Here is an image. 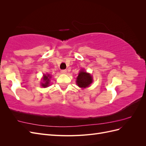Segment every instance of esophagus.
I'll return each instance as SVG.
<instances>
[{
  "instance_id": "obj_1",
  "label": "esophagus",
  "mask_w": 146,
  "mask_h": 146,
  "mask_svg": "<svg viewBox=\"0 0 146 146\" xmlns=\"http://www.w3.org/2000/svg\"><path fill=\"white\" fill-rule=\"evenodd\" d=\"M61 72L62 73V74H65L67 73V70H66V69H64V70H61Z\"/></svg>"
}]
</instances>
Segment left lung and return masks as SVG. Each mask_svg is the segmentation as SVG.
Segmentation results:
<instances>
[{
    "label": "left lung",
    "instance_id": "left-lung-1",
    "mask_svg": "<svg viewBox=\"0 0 146 146\" xmlns=\"http://www.w3.org/2000/svg\"><path fill=\"white\" fill-rule=\"evenodd\" d=\"M92 83V77L91 74L87 73L83 69H82L77 78L76 83L78 86L82 88L89 87Z\"/></svg>",
    "mask_w": 146,
    "mask_h": 146
}]
</instances>
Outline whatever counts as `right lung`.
I'll return each instance as SVG.
<instances>
[{"mask_svg": "<svg viewBox=\"0 0 146 146\" xmlns=\"http://www.w3.org/2000/svg\"><path fill=\"white\" fill-rule=\"evenodd\" d=\"M50 78H51V76H50V74L44 75L43 80H42L44 83H42V82L41 83V86L44 88H46L47 86H48Z\"/></svg>", "mask_w": 146, "mask_h": 146, "instance_id": "right-lung-1", "label": "right lung"}]
</instances>
